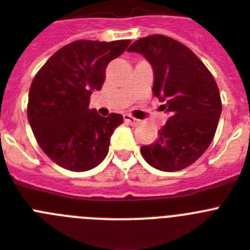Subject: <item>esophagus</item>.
<instances>
[{"label": "esophagus", "instance_id": "34e87169", "mask_svg": "<svg viewBox=\"0 0 250 250\" xmlns=\"http://www.w3.org/2000/svg\"><path fill=\"white\" fill-rule=\"evenodd\" d=\"M123 118H125V123H129V125H137L138 121L135 118V117H132V115L125 114V115H123Z\"/></svg>", "mask_w": 250, "mask_h": 250}]
</instances>
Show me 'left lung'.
<instances>
[{
	"mask_svg": "<svg viewBox=\"0 0 250 250\" xmlns=\"http://www.w3.org/2000/svg\"><path fill=\"white\" fill-rule=\"evenodd\" d=\"M128 52L150 62L152 94L167 102L161 108L170 114L156 141L142 146V156L159 170H182L200 159L215 137L222 109L217 83L202 61L173 38H141Z\"/></svg>",
	"mask_w": 250,
	"mask_h": 250,
	"instance_id": "1",
	"label": "left lung"
}]
</instances>
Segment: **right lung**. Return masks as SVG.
Instances as JSON below:
<instances>
[{
	"label": "right lung",
	"mask_w": 250,
	"mask_h": 250,
	"mask_svg": "<svg viewBox=\"0 0 250 250\" xmlns=\"http://www.w3.org/2000/svg\"><path fill=\"white\" fill-rule=\"evenodd\" d=\"M131 41H75L38 71L29 90L28 119L44 154L71 171L98 167L109 150L110 136L123 117H102L89 109L93 90H100L110 61Z\"/></svg>",
	"instance_id": "1"
}]
</instances>
